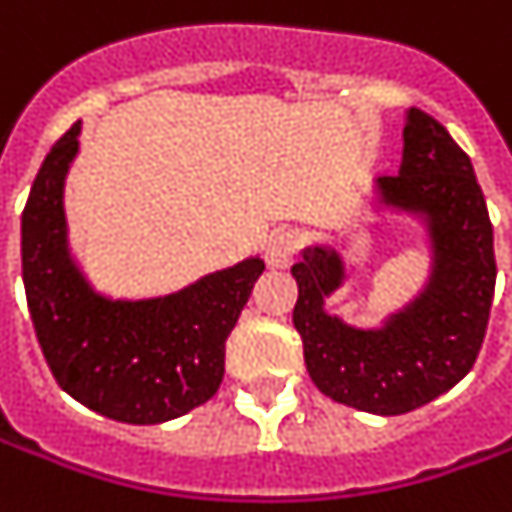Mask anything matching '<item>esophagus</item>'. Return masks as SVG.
Listing matches in <instances>:
<instances>
[{"label": "esophagus", "mask_w": 512, "mask_h": 512, "mask_svg": "<svg viewBox=\"0 0 512 512\" xmlns=\"http://www.w3.org/2000/svg\"><path fill=\"white\" fill-rule=\"evenodd\" d=\"M302 235L296 230H280L268 238L266 263L271 268H288L293 263V255L299 252Z\"/></svg>", "instance_id": "esophagus-1"}]
</instances>
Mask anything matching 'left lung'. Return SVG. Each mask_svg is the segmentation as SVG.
Returning a JSON list of instances; mask_svg holds the SVG:
<instances>
[{"label": "left lung", "instance_id": "obj_1", "mask_svg": "<svg viewBox=\"0 0 512 512\" xmlns=\"http://www.w3.org/2000/svg\"><path fill=\"white\" fill-rule=\"evenodd\" d=\"M368 207L421 227L430 255L424 285L377 327H357L327 310L349 280L341 244H310L291 268L299 288L293 327L324 396L402 416L455 388L480 355L496 285L493 227L468 155L416 107L405 116L402 169L374 180Z\"/></svg>", "mask_w": 512, "mask_h": 512}]
</instances>
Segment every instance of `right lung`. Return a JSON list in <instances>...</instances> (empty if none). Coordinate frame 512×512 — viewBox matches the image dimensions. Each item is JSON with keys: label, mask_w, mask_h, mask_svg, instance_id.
Segmentation results:
<instances>
[{"label": "right lung", "mask_w": 512, "mask_h": 512, "mask_svg": "<svg viewBox=\"0 0 512 512\" xmlns=\"http://www.w3.org/2000/svg\"><path fill=\"white\" fill-rule=\"evenodd\" d=\"M80 130L77 121L52 146L21 213L32 327L71 399L124 424H163L219 391L224 343L266 266L252 255L160 296L99 291L71 249L63 205Z\"/></svg>", "instance_id": "1"}]
</instances>
